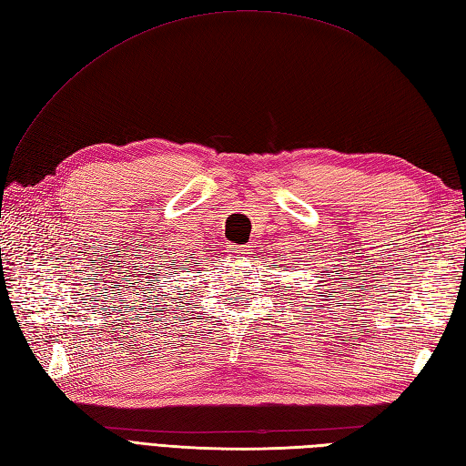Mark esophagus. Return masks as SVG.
I'll list each match as a JSON object with an SVG mask.
<instances>
[{
  "label": "esophagus",
  "instance_id": "1",
  "mask_svg": "<svg viewBox=\"0 0 466 466\" xmlns=\"http://www.w3.org/2000/svg\"><path fill=\"white\" fill-rule=\"evenodd\" d=\"M231 253H235V255H239V257H248L253 253V248L248 247V245H235V247H231Z\"/></svg>",
  "mask_w": 466,
  "mask_h": 466
}]
</instances>
